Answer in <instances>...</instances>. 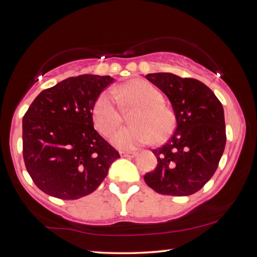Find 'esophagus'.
Returning a JSON list of instances; mask_svg holds the SVG:
<instances>
[{
    "instance_id": "1",
    "label": "esophagus",
    "mask_w": 257,
    "mask_h": 257,
    "mask_svg": "<svg viewBox=\"0 0 257 257\" xmlns=\"http://www.w3.org/2000/svg\"><path fill=\"white\" fill-rule=\"evenodd\" d=\"M136 155H137L136 152H123V151L120 152L121 158H134V156Z\"/></svg>"
}]
</instances>
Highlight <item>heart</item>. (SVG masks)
Returning a JSON list of instances; mask_svg holds the SVG:
<instances>
[{
	"label": "heart",
	"instance_id": "obj_1",
	"mask_svg": "<svg viewBox=\"0 0 257 257\" xmlns=\"http://www.w3.org/2000/svg\"><path fill=\"white\" fill-rule=\"evenodd\" d=\"M122 108L137 106L133 127L122 128L112 137V144L120 150L132 151L152 142L162 143L176 128V114L163 102L160 90L149 81L134 79L113 88V94L102 93L93 106V121L97 132L108 137L122 123Z\"/></svg>",
	"mask_w": 257,
	"mask_h": 257
}]
</instances>
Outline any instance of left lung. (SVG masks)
<instances>
[{
  "label": "left lung",
  "instance_id": "obj_1",
  "mask_svg": "<svg viewBox=\"0 0 257 257\" xmlns=\"http://www.w3.org/2000/svg\"><path fill=\"white\" fill-rule=\"evenodd\" d=\"M146 78L170 99L177 128L168 143L153 150L158 164L144 180L161 195L189 196L211 179L223 154L227 136L222 104L193 78L169 72Z\"/></svg>",
  "mask_w": 257,
  "mask_h": 257
}]
</instances>
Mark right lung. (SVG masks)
<instances>
[{
	"instance_id": "right-lung-1",
	"label": "right lung",
	"mask_w": 257,
	"mask_h": 257,
	"mask_svg": "<svg viewBox=\"0 0 257 257\" xmlns=\"http://www.w3.org/2000/svg\"><path fill=\"white\" fill-rule=\"evenodd\" d=\"M110 76L70 77L41 92L23 119L26 169L38 188L77 199L97 188L119 152L94 129L93 106Z\"/></svg>"
}]
</instances>
